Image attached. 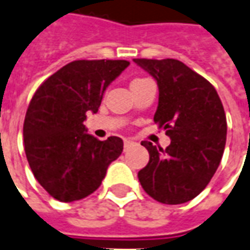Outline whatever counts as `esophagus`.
<instances>
[{
	"mask_svg": "<svg viewBox=\"0 0 250 250\" xmlns=\"http://www.w3.org/2000/svg\"><path fill=\"white\" fill-rule=\"evenodd\" d=\"M134 145V142L132 141H130V139H125V150H127L128 147H131Z\"/></svg>",
	"mask_w": 250,
	"mask_h": 250,
	"instance_id": "1",
	"label": "esophagus"
}]
</instances>
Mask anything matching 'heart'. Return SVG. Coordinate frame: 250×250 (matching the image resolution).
Returning a JSON list of instances; mask_svg holds the SVG:
<instances>
[{
    "label": "heart",
    "instance_id": "obj_1",
    "mask_svg": "<svg viewBox=\"0 0 250 250\" xmlns=\"http://www.w3.org/2000/svg\"><path fill=\"white\" fill-rule=\"evenodd\" d=\"M138 80H139V78H138ZM134 81H135V80H134Z\"/></svg>",
    "mask_w": 250,
    "mask_h": 250
}]
</instances>
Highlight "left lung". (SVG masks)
Masks as SVG:
<instances>
[{"instance_id": "1", "label": "left lung", "mask_w": 250, "mask_h": 250, "mask_svg": "<svg viewBox=\"0 0 250 250\" xmlns=\"http://www.w3.org/2000/svg\"><path fill=\"white\" fill-rule=\"evenodd\" d=\"M154 77L160 97L154 122L167 131L164 150L143 141L149 164L138 172L145 192L164 204L196 198L212 179L226 145V115L215 88L177 59L137 58Z\"/></svg>"}]
</instances>
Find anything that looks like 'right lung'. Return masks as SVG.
<instances>
[{
	"instance_id": "1",
	"label": "right lung",
	"mask_w": 250,
	"mask_h": 250,
	"mask_svg": "<svg viewBox=\"0 0 250 250\" xmlns=\"http://www.w3.org/2000/svg\"><path fill=\"white\" fill-rule=\"evenodd\" d=\"M128 61H74L47 78L28 105L22 135L35 179L52 198L74 202L100 187L123 141H99L86 132V112L99 111L109 83Z\"/></svg>"
}]
</instances>
